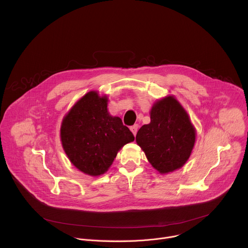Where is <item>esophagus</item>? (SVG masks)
Returning a JSON list of instances; mask_svg holds the SVG:
<instances>
[{
  "mask_svg": "<svg viewBox=\"0 0 248 248\" xmlns=\"http://www.w3.org/2000/svg\"><path fill=\"white\" fill-rule=\"evenodd\" d=\"M138 128H139V125H138V124H133L132 126H130V130H131V132L133 133V136H136V134H137Z\"/></svg>",
  "mask_w": 248,
  "mask_h": 248,
  "instance_id": "esophagus-1",
  "label": "esophagus"
}]
</instances>
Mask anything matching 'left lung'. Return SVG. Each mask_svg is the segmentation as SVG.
Here are the masks:
<instances>
[{
  "instance_id": "left-lung-1",
  "label": "left lung",
  "mask_w": 248,
  "mask_h": 248,
  "mask_svg": "<svg viewBox=\"0 0 248 248\" xmlns=\"http://www.w3.org/2000/svg\"><path fill=\"white\" fill-rule=\"evenodd\" d=\"M136 140L149 163L160 174H166L187 162L196 130L184 108L173 96H167L153 105L150 124L140 128Z\"/></svg>"
}]
</instances>
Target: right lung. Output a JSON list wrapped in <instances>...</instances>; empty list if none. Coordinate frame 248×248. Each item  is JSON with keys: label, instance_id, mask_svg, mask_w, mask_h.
<instances>
[{"label": "right lung", "instance_id": "add662e5", "mask_svg": "<svg viewBox=\"0 0 248 248\" xmlns=\"http://www.w3.org/2000/svg\"><path fill=\"white\" fill-rule=\"evenodd\" d=\"M108 98L96 91L83 96L61 124L63 149L71 163L90 176L108 171L119 150L134 140L132 132L119 117L108 111Z\"/></svg>", "mask_w": 248, "mask_h": 248}]
</instances>
